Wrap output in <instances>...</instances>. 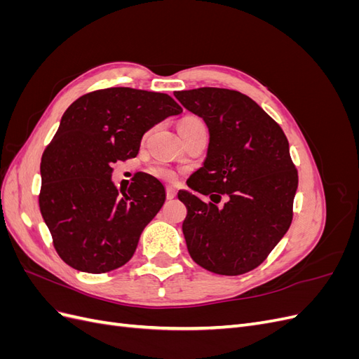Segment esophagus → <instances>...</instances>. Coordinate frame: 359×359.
<instances>
[{"instance_id":"1","label":"esophagus","mask_w":359,"mask_h":359,"mask_svg":"<svg viewBox=\"0 0 359 359\" xmlns=\"http://www.w3.org/2000/svg\"><path fill=\"white\" fill-rule=\"evenodd\" d=\"M175 196H177V190L173 189L172 186H168V187H166V198H168V199H173Z\"/></svg>"}]
</instances>
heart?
Listing matches in <instances>:
<instances>
[{
    "label": "heart",
    "instance_id": "b5f03b06",
    "mask_svg": "<svg viewBox=\"0 0 359 359\" xmlns=\"http://www.w3.org/2000/svg\"><path fill=\"white\" fill-rule=\"evenodd\" d=\"M189 124H203V123H202V119H199L198 116H187L180 123V126H189ZM149 172L153 173L154 177H157L160 180H166V181H172L177 177L175 170L169 168L168 165H165V163H154V165L149 168Z\"/></svg>",
    "mask_w": 359,
    "mask_h": 359
}]
</instances>
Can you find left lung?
Instances as JSON below:
<instances>
[{
  "mask_svg": "<svg viewBox=\"0 0 359 359\" xmlns=\"http://www.w3.org/2000/svg\"><path fill=\"white\" fill-rule=\"evenodd\" d=\"M180 103L203 118L210 145L203 166L181 190L182 223L191 259L222 276L259 266L287 232L298 170L281 127L248 95L226 88L175 91ZM196 192L212 198L202 201ZM226 196L223 207L216 205Z\"/></svg>",
  "mask_w": 359,
  "mask_h": 359,
  "instance_id": "8db88e82",
  "label": "left lung"
}]
</instances>
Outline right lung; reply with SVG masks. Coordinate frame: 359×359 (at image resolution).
Here are the masks:
<instances>
[{
    "label": "right lung",
    "mask_w": 359,
    "mask_h": 359,
    "mask_svg": "<svg viewBox=\"0 0 359 359\" xmlns=\"http://www.w3.org/2000/svg\"><path fill=\"white\" fill-rule=\"evenodd\" d=\"M181 112L168 94L126 86L83 94L67 107L41 156L39 194L53 247L67 265L102 274L132 259L166 193L144 172L119 191L112 165L136 157L147 130Z\"/></svg>",
    "instance_id": "obj_1"
}]
</instances>
